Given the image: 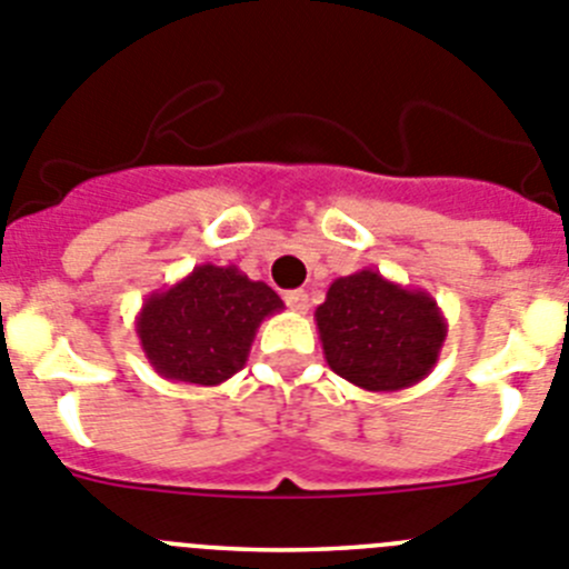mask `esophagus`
I'll return each mask as SVG.
<instances>
[{"label":"esophagus","instance_id":"1","mask_svg":"<svg viewBox=\"0 0 569 569\" xmlns=\"http://www.w3.org/2000/svg\"><path fill=\"white\" fill-rule=\"evenodd\" d=\"M284 305H288L293 312H307L310 299H307L305 290H288V293H284Z\"/></svg>","mask_w":569,"mask_h":569}]
</instances>
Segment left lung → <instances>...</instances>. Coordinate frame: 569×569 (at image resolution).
Here are the masks:
<instances>
[{
  "label": "left lung",
  "mask_w": 569,
  "mask_h": 569,
  "mask_svg": "<svg viewBox=\"0 0 569 569\" xmlns=\"http://www.w3.org/2000/svg\"><path fill=\"white\" fill-rule=\"evenodd\" d=\"M321 349L336 375L367 392H400L440 361L448 325L431 293L367 268L341 276L316 307Z\"/></svg>",
  "instance_id": "left-lung-1"
}]
</instances>
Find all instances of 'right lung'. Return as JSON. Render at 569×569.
<instances>
[{
    "instance_id": "add662e5",
    "label": "right lung",
    "mask_w": 569,
    "mask_h": 569,
    "mask_svg": "<svg viewBox=\"0 0 569 569\" xmlns=\"http://www.w3.org/2000/svg\"><path fill=\"white\" fill-rule=\"evenodd\" d=\"M284 310L264 281L237 264H197L140 307L134 332L154 372L174 383L220 387L244 367L259 325Z\"/></svg>"
}]
</instances>
